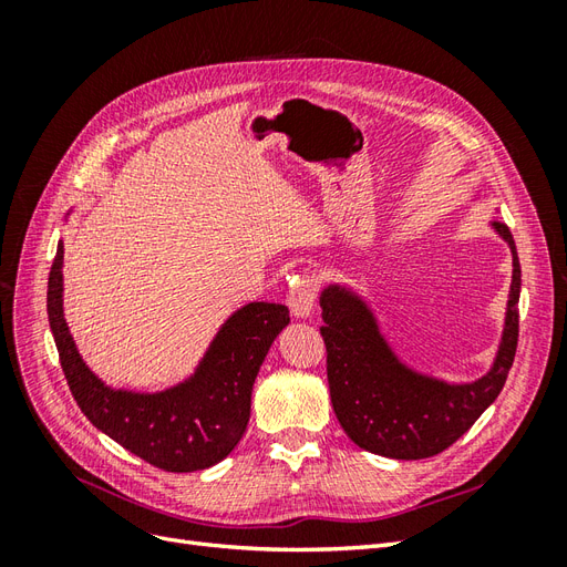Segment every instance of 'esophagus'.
Returning a JSON list of instances; mask_svg holds the SVG:
<instances>
[{
  "label": "esophagus",
  "instance_id": "1",
  "mask_svg": "<svg viewBox=\"0 0 567 567\" xmlns=\"http://www.w3.org/2000/svg\"><path fill=\"white\" fill-rule=\"evenodd\" d=\"M317 279L310 277V274H302L298 281H290V290L286 296V302L298 319H307L315 310V300H317Z\"/></svg>",
  "mask_w": 567,
  "mask_h": 567
}]
</instances>
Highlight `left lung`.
<instances>
[{"label":"left lung","instance_id":"left-lung-1","mask_svg":"<svg viewBox=\"0 0 567 567\" xmlns=\"http://www.w3.org/2000/svg\"><path fill=\"white\" fill-rule=\"evenodd\" d=\"M511 248L513 277L499 352L473 383H447L402 364L371 307L338 284L321 290L331 404L348 437L371 454L416 461L444 452L499 398L518 348L520 262L504 221L492 225Z\"/></svg>","mask_w":567,"mask_h":567}]
</instances>
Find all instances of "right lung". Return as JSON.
<instances>
[{
  "instance_id": "right-lung-1",
  "label": "right lung",
  "mask_w": 567,
  "mask_h": 567,
  "mask_svg": "<svg viewBox=\"0 0 567 567\" xmlns=\"http://www.w3.org/2000/svg\"><path fill=\"white\" fill-rule=\"evenodd\" d=\"M63 244L49 271L47 312L82 414L127 452L169 473L215 466L231 454L250 419V394L265 357L288 326V307L248 302L234 312L192 379L163 392L113 390L87 369L63 319Z\"/></svg>"
}]
</instances>
